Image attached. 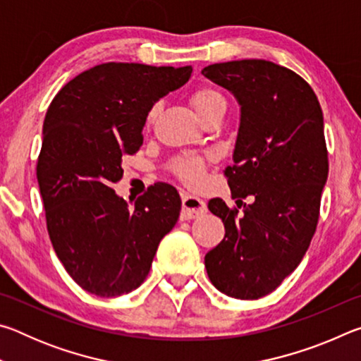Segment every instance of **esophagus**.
Returning <instances> with one entry per match:
<instances>
[{"label":"esophagus","mask_w":361,"mask_h":361,"mask_svg":"<svg viewBox=\"0 0 361 361\" xmlns=\"http://www.w3.org/2000/svg\"><path fill=\"white\" fill-rule=\"evenodd\" d=\"M207 212V205L202 199L195 197V195L185 194L183 195V210L181 219H194L204 215Z\"/></svg>","instance_id":"1"}]
</instances>
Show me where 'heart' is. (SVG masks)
<instances>
[{
    "instance_id": "heart-1",
    "label": "heart",
    "mask_w": 361,
    "mask_h": 361,
    "mask_svg": "<svg viewBox=\"0 0 361 361\" xmlns=\"http://www.w3.org/2000/svg\"><path fill=\"white\" fill-rule=\"evenodd\" d=\"M191 105L200 119L205 118L207 114L212 113L216 108H226L224 97L213 87H199L194 90L191 95ZM159 113V106H152L148 113V124L156 119ZM173 173L178 176L181 181H185L189 186H200L204 183L205 175V164L202 159L185 156L178 157L172 162Z\"/></svg>"
}]
</instances>
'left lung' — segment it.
Segmentation results:
<instances>
[{
	"label": "left lung",
	"mask_w": 361,
	"mask_h": 361,
	"mask_svg": "<svg viewBox=\"0 0 361 361\" xmlns=\"http://www.w3.org/2000/svg\"><path fill=\"white\" fill-rule=\"evenodd\" d=\"M202 75L239 102L234 166L224 175L237 205L253 199L243 213L210 200L226 234L205 255V269L224 295L258 299L299 266L317 229L328 178L323 113L301 76L267 60L213 63Z\"/></svg>",
	"instance_id": "8db88e82"
}]
</instances>
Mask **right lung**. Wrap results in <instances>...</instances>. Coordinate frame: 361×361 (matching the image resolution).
<instances>
[{
	"mask_svg": "<svg viewBox=\"0 0 361 361\" xmlns=\"http://www.w3.org/2000/svg\"><path fill=\"white\" fill-rule=\"evenodd\" d=\"M191 66L102 63L54 97L42 126L36 176L52 247L66 272L102 298L138 288L159 242L178 221L181 199L167 183L129 205L114 192L122 157L143 145L152 105L191 78Z\"/></svg>",
	"mask_w": 361,
	"mask_h": 361,
	"instance_id": "right-lung-1",
	"label": "right lung"
}]
</instances>
